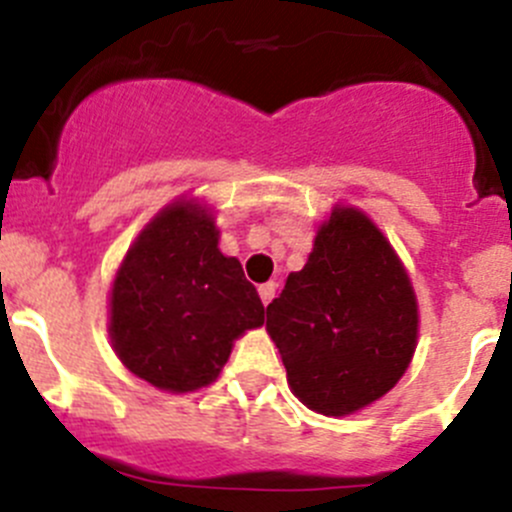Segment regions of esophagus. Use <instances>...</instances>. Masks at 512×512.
I'll return each instance as SVG.
<instances>
[{"instance_id":"esophagus-1","label":"esophagus","mask_w":512,"mask_h":512,"mask_svg":"<svg viewBox=\"0 0 512 512\" xmlns=\"http://www.w3.org/2000/svg\"><path fill=\"white\" fill-rule=\"evenodd\" d=\"M275 290H277V285L275 282H265V285H260V300H262V305H270L272 302V297H275Z\"/></svg>"}]
</instances>
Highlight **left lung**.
Masks as SVG:
<instances>
[{"label":"left lung","instance_id":"left-lung-1","mask_svg":"<svg viewBox=\"0 0 512 512\" xmlns=\"http://www.w3.org/2000/svg\"><path fill=\"white\" fill-rule=\"evenodd\" d=\"M292 393L350 415L395 388L418 342V302L390 242L355 207H335L307 265L267 305Z\"/></svg>","mask_w":512,"mask_h":512}]
</instances>
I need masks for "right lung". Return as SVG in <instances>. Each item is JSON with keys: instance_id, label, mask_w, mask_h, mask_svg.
I'll return each mask as SVG.
<instances>
[{"instance_id": "obj_1", "label": "right lung", "mask_w": 512, "mask_h": 512, "mask_svg": "<svg viewBox=\"0 0 512 512\" xmlns=\"http://www.w3.org/2000/svg\"><path fill=\"white\" fill-rule=\"evenodd\" d=\"M205 207L172 202L117 270L109 337L124 367L170 393L205 388L220 375L232 342L265 322V305L240 260L217 247Z\"/></svg>"}]
</instances>
